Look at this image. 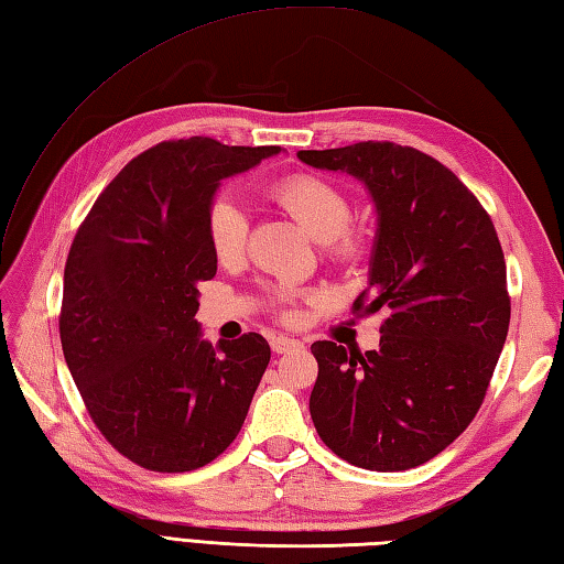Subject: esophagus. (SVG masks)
<instances>
[{
  "label": "esophagus",
  "instance_id": "34e87169",
  "mask_svg": "<svg viewBox=\"0 0 564 564\" xmlns=\"http://www.w3.org/2000/svg\"><path fill=\"white\" fill-rule=\"evenodd\" d=\"M303 344L297 341V338L293 336H285V334H279V336H271V348L273 352H288V350H295Z\"/></svg>",
  "mask_w": 564,
  "mask_h": 564
}]
</instances>
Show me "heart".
I'll return each mask as SVG.
<instances>
[{
    "label": "heart",
    "mask_w": 564,
    "mask_h": 564,
    "mask_svg": "<svg viewBox=\"0 0 564 564\" xmlns=\"http://www.w3.org/2000/svg\"><path fill=\"white\" fill-rule=\"evenodd\" d=\"M271 196L312 240L326 242L336 259L350 261L360 257L362 242L348 228L352 206L348 196L334 187L332 182L314 175H293L281 180L271 189ZM247 230H250V223H247L242 204L232 194H220L212 208H208L206 218L208 245H212V252L220 264H232V261L242 257ZM297 293L291 291V288H281L276 293L279 305L283 307L291 305Z\"/></svg>",
    "instance_id": "heart-1"
}]
</instances>
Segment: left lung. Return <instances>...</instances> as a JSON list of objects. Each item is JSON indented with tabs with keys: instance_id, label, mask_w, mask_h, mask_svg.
<instances>
[{
	"instance_id": "left-lung-1",
	"label": "left lung",
	"mask_w": 564,
	"mask_h": 564,
	"mask_svg": "<svg viewBox=\"0 0 564 564\" xmlns=\"http://www.w3.org/2000/svg\"><path fill=\"white\" fill-rule=\"evenodd\" d=\"M297 159L372 194L370 281L352 314L387 312L377 350L312 344V423L352 466L415 468L447 449L486 399L512 310L500 240L474 192L423 151L360 141Z\"/></svg>"
}]
</instances>
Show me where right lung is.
I'll return each instance as SVG.
<instances>
[{"instance_id": "obj_1", "label": "right lung", "mask_w": 564, "mask_h": 564, "mask_svg": "<svg viewBox=\"0 0 564 564\" xmlns=\"http://www.w3.org/2000/svg\"><path fill=\"white\" fill-rule=\"evenodd\" d=\"M281 147L161 141L129 161L78 226L59 338L88 415L112 447L161 474L212 464L238 437L271 348L254 332L216 348L194 314L216 276L206 218L220 180Z\"/></svg>"}]
</instances>
